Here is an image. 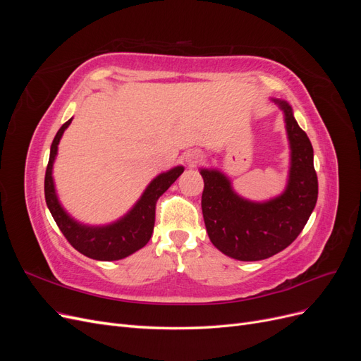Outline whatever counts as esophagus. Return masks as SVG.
I'll return each instance as SVG.
<instances>
[{
    "label": "esophagus",
    "instance_id": "obj_1",
    "mask_svg": "<svg viewBox=\"0 0 361 361\" xmlns=\"http://www.w3.org/2000/svg\"><path fill=\"white\" fill-rule=\"evenodd\" d=\"M183 159H185V162L188 164V166L194 167V166H197V164H200L203 161V154L197 149H191L188 152H185Z\"/></svg>",
    "mask_w": 361,
    "mask_h": 361
}]
</instances>
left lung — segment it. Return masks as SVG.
<instances>
[{
    "mask_svg": "<svg viewBox=\"0 0 361 361\" xmlns=\"http://www.w3.org/2000/svg\"><path fill=\"white\" fill-rule=\"evenodd\" d=\"M285 114L290 149L286 188L277 197L253 202L239 195L218 169H200L204 180L202 211L211 243L226 256L253 262L268 259L290 245L301 233L318 200L313 147L298 126L292 106L274 99Z\"/></svg>",
    "mask_w": 361,
    "mask_h": 361,
    "instance_id": "8db88e82",
    "label": "left lung"
}]
</instances>
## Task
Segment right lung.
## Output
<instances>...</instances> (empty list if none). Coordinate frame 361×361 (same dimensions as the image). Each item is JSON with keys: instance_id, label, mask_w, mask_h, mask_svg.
I'll return each instance as SVG.
<instances>
[{"instance_id": "obj_1", "label": "right lung", "mask_w": 361, "mask_h": 361, "mask_svg": "<svg viewBox=\"0 0 361 361\" xmlns=\"http://www.w3.org/2000/svg\"><path fill=\"white\" fill-rule=\"evenodd\" d=\"M71 123L72 118L59 129L51 145L45 174V200L48 209L60 227L61 233L81 255L106 262L125 259L149 243L152 233H154L157 200L159 195L170 188V185L180 176L185 169L183 166H178L159 173L157 178L150 180L135 204L118 220L104 226L84 224L75 220L61 206L52 178V169L57 158L60 140Z\"/></svg>"}]
</instances>
